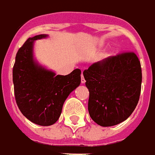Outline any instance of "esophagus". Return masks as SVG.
I'll use <instances>...</instances> for the list:
<instances>
[{"mask_svg":"<svg viewBox=\"0 0 155 155\" xmlns=\"http://www.w3.org/2000/svg\"><path fill=\"white\" fill-rule=\"evenodd\" d=\"M85 82H86L85 78H84V77H83V74H82V78H81V83H82V84H84Z\"/></svg>","mask_w":155,"mask_h":155,"instance_id":"34e87169","label":"esophagus"}]
</instances>
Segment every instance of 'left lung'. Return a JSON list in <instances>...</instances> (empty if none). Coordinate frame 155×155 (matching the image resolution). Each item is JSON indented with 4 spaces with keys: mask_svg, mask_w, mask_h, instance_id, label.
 <instances>
[{
    "mask_svg": "<svg viewBox=\"0 0 155 155\" xmlns=\"http://www.w3.org/2000/svg\"><path fill=\"white\" fill-rule=\"evenodd\" d=\"M89 91L88 111L97 125L107 127L123 122L140 99V62L134 53H123L91 64L84 70Z\"/></svg>",
    "mask_w": 155,
    "mask_h": 155,
    "instance_id": "1",
    "label": "left lung"
}]
</instances>
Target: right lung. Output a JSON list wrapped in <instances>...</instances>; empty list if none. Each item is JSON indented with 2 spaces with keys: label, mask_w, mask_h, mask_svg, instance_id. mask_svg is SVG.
Returning a JSON list of instances; mask_svg holds the SVG:
<instances>
[{
  "label": "right lung",
  "mask_w": 155,
  "mask_h": 155,
  "mask_svg": "<svg viewBox=\"0 0 155 155\" xmlns=\"http://www.w3.org/2000/svg\"><path fill=\"white\" fill-rule=\"evenodd\" d=\"M47 37V35H39L27 39L18 50L13 67L18 107L27 119L42 126L57 121L67 97L81 83L79 68L65 76L56 75L35 59V41Z\"/></svg>",
  "instance_id": "add662e5"
}]
</instances>
